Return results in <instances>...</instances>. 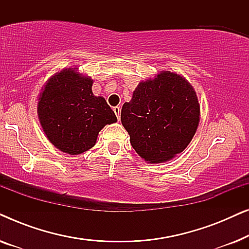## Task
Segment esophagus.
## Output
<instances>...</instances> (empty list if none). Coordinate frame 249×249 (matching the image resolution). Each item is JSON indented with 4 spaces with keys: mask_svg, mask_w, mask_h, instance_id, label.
Here are the masks:
<instances>
[{
    "mask_svg": "<svg viewBox=\"0 0 249 249\" xmlns=\"http://www.w3.org/2000/svg\"><path fill=\"white\" fill-rule=\"evenodd\" d=\"M113 111H114L115 115H117V119H118V120H120V113H121L120 107H115L113 108Z\"/></svg>",
    "mask_w": 249,
    "mask_h": 249,
    "instance_id": "1",
    "label": "esophagus"
}]
</instances>
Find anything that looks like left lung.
Wrapping results in <instances>:
<instances>
[{"label": "left lung", "mask_w": 249, "mask_h": 249, "mask_svg": "<svg viewBox=\"0 0 249 249\" xmlns=\"http://www.w3.org/2000/svg\"><path fill=\"white\" fill-rule=\"evenodd\" d=\"M132 148L149 163L168 161L192 141L199 122V104L185 78L163 71L142 81L121 110Z\"/></svg>", "instance_id": "obj_1"}]
</instances>
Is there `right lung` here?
Returning <instances> with one entry per match:
<instances>
[{"label": "right lung", "mask_w": 249, "mask_h": 249, "mask_svg": "<svg viewBox=\"0 0 249 249\" xmlns=\"http://www.w3.org/2000/svg\"><path fill=\"white\" fill-rule=\"evenodd\" d=\"M93 80L72 69L62 70L45 85L38 102V117L49 141L68 154L88 151L105 124L117 121L107 101L94 96Z\"/></svg>", "instance_id": "obj_1"}]
</instances>
